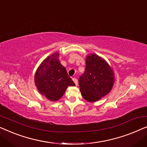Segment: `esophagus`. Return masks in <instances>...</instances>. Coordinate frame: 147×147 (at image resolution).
<instances>
[{"instance_id": "34e87169", "label": "esophagus", "mask_w": 147, "mask_h": 147, "mask_svg": "<svg viewBox=\"0 0 147 147\" xmlns=\"http://www.w3.org/2000/svg\"><path fill=\"white\" fill-rule=\"evenodd\" d=\"M73 81L74 82V83H75V84L76 86H78V80L76 79V78H73Z\"/></svg>"}]
</instances>
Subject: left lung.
<instances>
[{
    "mask_svg": "<svg viewBox=\"0 0 147 147\" xmlns=\"http://www.w3.org/2000/svg\"><path fill=\"white\" fill-rule=\"evenodd\" d=\"M114 81L113 71L104 59L96 54L87 56L86 69L80 77L82 95L88 102H96L109 93Z\"/></svg>",
    "mask_w": 147,
    "mask_h": 147,
    "instance_id": "8db88e82",
    "label": "left lung"
}]
</instances>
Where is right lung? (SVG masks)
I'll list each match as a JSON object with an SVG mask.
<instances>
[{"instance_id":"add662e5","label":"right lung","mask_w":147,"mask_h":147,"mask_svg":"<svg viewBox=\"0 0 147 147\" xmlns=\"http://www.w3.org/2000/svg\"><path fill=\"white\" fill-rule=\"evenodd\" d=\"M59 55L55 52L46 58L38 67L35 76L39 92L51 101L61 98L69 86H75L65 67L59 62Z\"/></svg>"}]
</instances>
